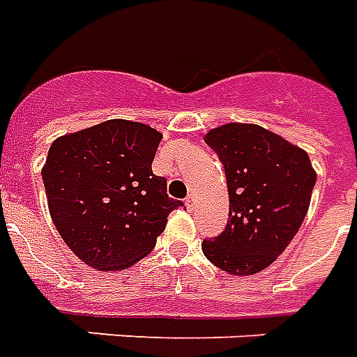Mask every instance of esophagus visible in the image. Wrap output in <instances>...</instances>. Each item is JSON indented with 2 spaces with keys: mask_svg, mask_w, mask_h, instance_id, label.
Wrapping results in <instances>:
<instances>
[{
  "mask_svg": "<svg viewBox=\"0 0 357 357\" xmlns=\"http://www.w3.org/2000/svg\"><path fill=\"white\" fill-rule=\"evenodd\" d=\"M184 203H186V208H190V211H194L195 208V195L190 194L186 199H184Z\"/></svg>",
  "mask_w": 357,
  "mask_h": 357,
  "instance_id": "1",
  "label": "esophagus"
}]
</instances>
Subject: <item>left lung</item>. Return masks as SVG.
<instances>
[{"label":"left lung","mask_w":357,"mask_h":357,"mask_svg":"<svg viewBox=\"0 0 357 357\" xmlns=\"http://www.w3.org/2000/svg\"><path fill=\"white\" fill-rule=\"evenodd\" d=\"M224 165L229 220L203 239L205 258L229 275L267 269L286 250L307 216L316 173L309 154L256 124H224L205 135Z\"/></svg>","instance_id":"8db88e82"}]
</instances>
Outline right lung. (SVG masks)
Wrapping results in <instances>:
<instances>
[{"label":"right lung","mask_w":357,"mask_h":357,"mask_svg":"<svg viewBox=\"0 0 357 357\" xmlns=\"http://www.w3.org/2000/svg\"><path fill=\"white\" fill-rule=\"evenodd\" d=\"M162 133L107 120L58 137L41 175L56 229L79 259L99 271L128 269L156 246L182 201L152 173Z\"/></svg>","instance_id":"obj_1"}]
</instances>
